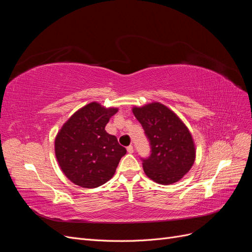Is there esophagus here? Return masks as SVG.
I'll use <instances>...</instances> for the list:
<instances>
[{
  "instance_id": "obj_1",
  "label": "esophagus",
  "mask_w": 252,
  "mask_h": 252,
  "mask_svg": "<svg viewBox=\"0 0 252 252\" xmlns=\"http://www.w3.org/2000/svg\"><path fill=\"white\" fill-rule=\"evenodd\" d=\"M127 151L129 152V154H132V152H133V146H132V145H129V146L127 147Z\"/></svg>"
}]
</instances>
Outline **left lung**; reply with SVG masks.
Masks as SVG:
<instances>
[{"mask_svg": "<svg viewBox=\"0 0 252 252\" xmlns=\"http://www.w3.org/2000/svg\"><path fill=\"white\" fill-rule=\"evenodd\" d=\"M132 112L151 148V155L142 158L145 173L162 185L180 181L195 159L193 139L186 125L172 110L158 102L133 107Z\"/></svg>", "mask_w": 252, "mask_h": 252, "instance_id": "8db88e82", "label": "left lung"}]
</instances>
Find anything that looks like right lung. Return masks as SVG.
Wrapping results in <instances>:
<instances>
[{
	"label": "right lung",
	"instance_id": "add662e5",
	"mask_svg": "<svg viewBox=\"0 0 252 252\" xmlns=\"http://www.w3.org/2000/svg\"><path fill=\"white\" fill-rule=\"evenodd\" d=\"M118 108H105L96 102L73 113L61 128L55 151L61 169L75 185L95 188L109 181L121 158L126 155L105 126Z\"/></svg>",
	"mask_w": 252,
	"mask_h": 252
}]
</instances>
